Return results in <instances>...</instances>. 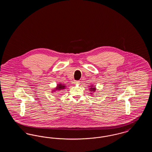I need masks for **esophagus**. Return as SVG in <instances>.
Segmentation results:
<instances>
[{"instance_id": "obj_1", "label": "esophagus", "mask_w": 152, "mask_h": 152, "mask_svg": "<svg viewBox=\"0 0 152 152\" xmlns=\"http://www.w3.org/2000/svg\"><path fill=\"white\" fill-rule=\"evenodd\" d=\"M79 83L80 81H78V80H75V81H74V83H75V84H79Z\"/></svg>"}]
</instances>
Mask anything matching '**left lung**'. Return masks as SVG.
Segmentation results:
<instances>
[{
  "label": "left lung",
  "mask_w": 152,
  "mask_h": 152,
  "mask_svg": "<svg viewBox=\"0 0 152 152\" xmlns=\"http://www.w3.org/2000/svg\"><path fill=\"white\" fill-rule=\"evenodd\" d=\"M91 92L92 91H93V92H94L96 91V89H95V88H91Z\"/></svg>",
  "instance_id": "8db88e82"
}]
</instances>
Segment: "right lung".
I'll return each instance as SVG.
<instances>
[{
    "instance_id": "add662e5",
    "label": "right lung",
    "mask_w": 152,
    "mask_h": 152,
    "mask_svg": "<svg viewBox=\"0 0 152 152\" xmlns=\"http://www.w3.org/2000/svg\"><path fill=\"white\" fill-rule=\"evenodd\" d=\"M58 86V87H57V88H56V90H58V89H64V88H65V86L61 85V84H59Z\"/></svg>"
}]
</instances>
